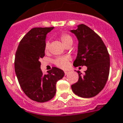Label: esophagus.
Wrapping results in <instances>:
<instances>
[{"mask_svg":"<svg viewBox=\"0 0 123 123\" xmlns=\"http://www.w3.org/2000/svg\"><path fill=\"white\" fill-rule=\"evenodd\" d=\"M69 73V72L68 71H64V74H65V75H67Z\"/></svg>","mask_w":123,"mask_h":123,"instance_id":"1","label":"esophagus"}]
</instances>
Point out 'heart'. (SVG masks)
I'll return each mask as SVG.
<instances>
[{
  "mask_svg": "<svg viewBox=\"0 0 123 123\" xmlns=\"http://www.w3.org/2000/svg\"><path fill=\"white\" fill-rule=\"evenodd\" d=\"M61 40L64 45L65 43H66L68 41L73 40V39L69 35L64 33L61 35ZM49 42H47L45 45V50L47 51L49 50ZM69 61V58L68 57H59L56 59L55 60L54 63L57 66H58L60 68L66 69L68 66Z\"/></svg>",
  "mask_w": 123,
  "mask_h": 123,
  "instance_id": "obj_1",
  "label": "heart"
}]
</instances>
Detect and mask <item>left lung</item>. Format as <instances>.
<instances>
[{
	"mask_svg": "<svg viewBox=\"0 0 123 123\" xmlns=\"http://www.w3.org/2000/svg\"><path fill=\"white\" fill-rule=\"evenodd\" d=\"M70 31L78 40L77 57L74 67L86 66L84 74L77 71L79 79L71 85L76 95L91 98L99 93L106 84L110 69V57L104 43L94 31L81 24Z\"/></svg>",
	"mask_w": 123,
	"mask_h": 123,
	"instance_id": "left-lung-1",
	"label": "left lung"
}]
</instances>
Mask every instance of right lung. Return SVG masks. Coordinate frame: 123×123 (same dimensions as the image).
I'll return each instance as SVG.
<instances>
[{
	"mask_svg": "<svg viewBox=\"0 0 123 123\" xmlns=\"http://www.w3.org/2000/svg\"><path fill=\"white\" fill-rule=\"evenodd\" d=\"M54 27L34 28L24 36L16 52L14 68L19 83L30 99L38 102L51 100L56 93L57 81L63 78L62 69L53 67L43 74L39 59L45 55L47 34Z\"/></svg>",
	"mask_w": 123,
	"mask_h": 123,
	"instance_id": "add662e5",
	"label": "right lung"
}]
</instances>
